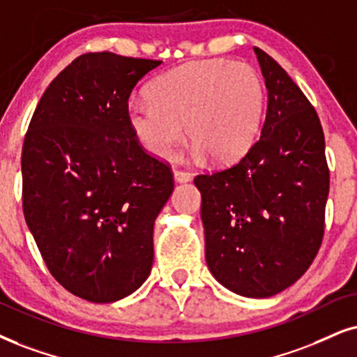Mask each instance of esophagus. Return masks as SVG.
<instances>
[{
    "label": "esophagus",
    "mask_w": 357,
    "mask_h": 357,
    "mask_svg": "<svg viewBox=\"0 0 357 357\" xmlns=\"http://www.w3.org/2000/svg\"><path fill=\"white\" fill-rule=\"evenodd\" d=\"M174 179L178 183H188L191 181V174L188 173V171H183V169H176L174 171Z\"/></svg>",
    "instance_id": "obj_1"
}]
</instances>
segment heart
<instances>
[{"label":"heart","mask_w":357,"mask_h":357,"mask_svg":"<svg viewBox=\"0 0 357 357\" xmlns=\"http://www.w3.org/2000/svg\"><path fill=\"white\" fill-rule=\"evenodd\" d=\"M150 102H132L128 125L139 145L156 158L171 155L188 137L194 155L229 163L249 150L265 107L260 75L245 62L207 59L188 62L156 77Z\"/></svg>","instance_id":"b5f03b06"}]
</instances>
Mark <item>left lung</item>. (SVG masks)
Instances as JSON below:
<instances>
[{
	"instance_id": "8db88e82",
	"label": "left lung",
	"mask_w": 357,
	"mask_h": 357,
	"mask_svg": "<svg viewBox=\"0 0 357 357\" xmlns=\"http://www.w3.org/2000/svg\"><path fill=\"white\" fill-rule=\"evenodd\" d=\"M268 90L260 137L237 163L199 174L207 267L242 296L298 280L324 234L329 169L317 110L275 59L254 47Z\"/></svg>"
}]
</instances>
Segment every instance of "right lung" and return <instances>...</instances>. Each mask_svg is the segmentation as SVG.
<instances>
[{
    "instance_id": "add662e5",
    "label": "right lung",
    "mask_w": 357,
    "mask_h": 357,
    "mask_svg": "<svg viewBox=\"0 0 357 357\" xmlns=\"http://www.w3.org/2000/svg\"><path fill=\"white\" fill-rule=\"evenodd\" d=\"M161 64L82 54L43 93L21 156L22 212L49 272L93 303L121 300L153 265V225L174 189L126 119L135 85Z\"/></svg>"
}]
</instances>
